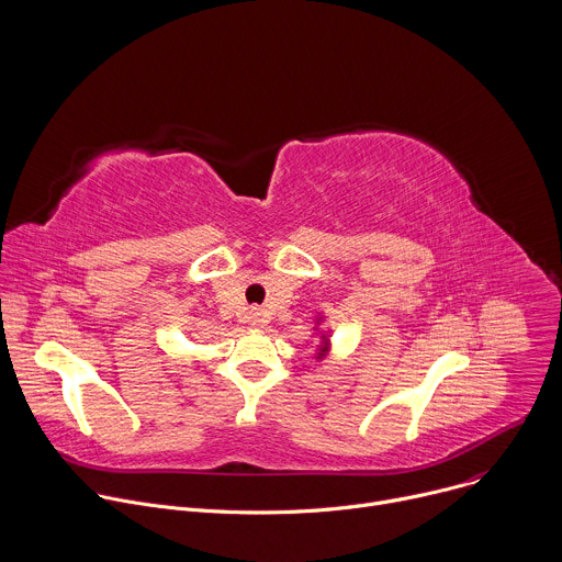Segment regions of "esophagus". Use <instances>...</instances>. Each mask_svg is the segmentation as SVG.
Returning a JSON list of instances; mask_svg holds the SVG:
<instances>
[{"instance_id":"1","label":"esophagus","mask_w":562,"mask_h":562,"mask_svg":"<svg viewBox=\"0 0 562 562\" xmlns=\"http://www.w3.org/2000/svg\"><path fill=\"white\" fill-rule=\"evenodd\" d=\"M251 317H254V319H251L254 325H258V323H260V313H258V311H254V313H251Z\"/></svg>"}]
</instances>
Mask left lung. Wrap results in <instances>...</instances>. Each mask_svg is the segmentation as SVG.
<instances>
[{
    "label": "left lung",
    "mask_w": 562,
    "mask_h": 562,
    "mask_svg": "<svg viewBox=\"0 0 562 562\" xmlns=\"http://www.w3.org/2000/svg\"><path fill=\"white\" fill-rule=\"evenodd\" d=\"M319 338H323V345H319L317 360H323V358L329 353V338H327V334H319Z\"/></svg>",
    "instance_id": "obj_1"
}]
</instances>
